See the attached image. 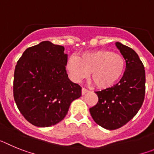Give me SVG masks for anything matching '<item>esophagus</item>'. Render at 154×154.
<instances>
[{"mask_svg": "<svg viewBox=\"0 0 154 154\" xmlns=\"http://www.w3.org/2000/svg\"><path fill=\"white\" fill-rule=\"evenodd\" d=\"M88 92H89V90L85 89V88H82V95H85V94Z\"/></svg>", "mask_w": 154, "mask_h": 154, "instance_id": "esophagus-1", "label": "esophagus"}]
</instances>
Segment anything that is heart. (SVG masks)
<instances>
[{
  "label": "heart",
  "instance_id": "obj_1",
  "mask_svg": "<svg viewBox=\"0 0 154 154\" xmlns=\"http://www.w3.org/2000/svg\"><path fill=\"white\" fill-rule=\"evenodd\" d=\"M125 59L120 54L102 49L86 51L79 58L71 55L66 62L70 78L79 82L89 77L99 89L112 86L120 79L125 70Z\"/></svg>",
  "mask_w": 154,
  "mask_h": 154
}]
</instances>
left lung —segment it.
Masks as SVG:
<instances>
[{"instance_id":"8db88e82","label":"left lung","mask_w":154,"mask_h":154,"mask_svg":"<svg viewBox=\"0 0 154 154\" xmlns=\"http://www.w3.org/2000/svg\"><path fill=\"white\" fill-rule=\"evenodd\" d=\"M126 60V70L113 86L96 92L99 101L89 109L94 121L106 130H116L131 120L142 106L145 97V69L131 48L116 42Z\"/></svg>"}]
</instances>
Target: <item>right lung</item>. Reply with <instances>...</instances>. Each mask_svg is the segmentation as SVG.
I'll return each mask as SVG.
<instances>
[{"label":"right lung","mask_w":154,"mask_h":154,"mask_svg":"<svg viewBox=\"0 0 154 154\" xmlns=\"http://www.w3.org/2000/svg\"><path fill=\"white\" fill-rule=\"evenodd\" d=\"M65 48L48 41L27 48L14 74V99L19 111L34 126L57 124L68 113L82 88L68 77Z\"/></svg>","instance_id":"right-lung-1"}]
</instances>
